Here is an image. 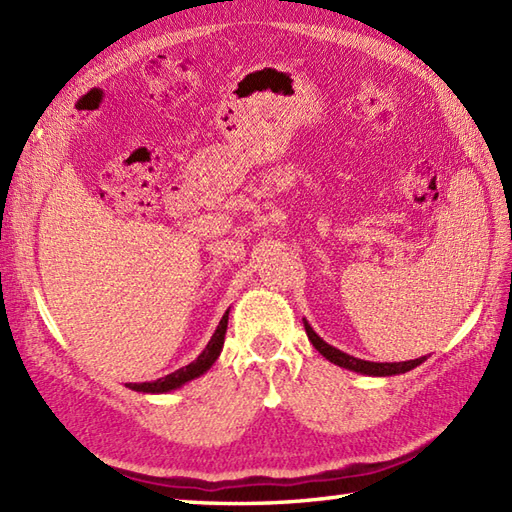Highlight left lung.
<instances>
[{"instance_id": "obj_1", "label": "left lung", "mask_w": 512, "mask_h": 512, "mask_svg": "<svg viewBox=\"0 0 512 512\" xmlns=\"http://www.w3.org/2000/svg\"><path fill=\"white\" fill-rule=\"evenodd\" d=\"M303 328H306V334L310 343L314 345V350L319 354H323L328 358L330 363L339 365L343 369H350V372L356 374H363V376H396V374H405L409 369L418 367L420 363L427 361V356H420V358H413V361H402V363H374V361H363V358H354L350 354H345L341 350H336L334 345L325 343L321 336L312 330V325L303 319Z\"/></svg>"}]
</instances>
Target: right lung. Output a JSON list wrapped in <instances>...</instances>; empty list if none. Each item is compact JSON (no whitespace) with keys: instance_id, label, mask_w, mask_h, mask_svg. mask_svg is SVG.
Wrapping results in <instances>:
<instances>
[{"instance_id":"right-lung-1","label":"right lung","mask_w":512,"mask_h":512,"mask_svg":"<svg viewBox=\"0 0 512 512\" xmlns=\"http://www.w3.org/2000/svg\"><path fill=\"white\" fill-rule=\"evenodd\" d=\"M226 325H228V310L224 312L220 325L215 328L209 345L204 347L202 354L195 358L193 363L184 365V367L176 369V372H171V374L162 376L158 380H151V383H127V387L134 389V391H140V394H167V391H173V389H178L182 385H187L189 380H193V378H200L204 372H209L211 365L217 361V356H220V352H222Z\"/></svg>"}]
</instances>
